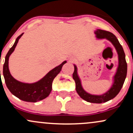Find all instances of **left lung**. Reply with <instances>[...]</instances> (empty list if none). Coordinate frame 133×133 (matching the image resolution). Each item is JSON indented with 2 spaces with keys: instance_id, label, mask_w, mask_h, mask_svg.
I'll list each match as a JSON object with an SVG mask.
<instances>
[{
  "instance_id": "1",
  "label": "left lung",
  "mask_w": 133,
  "mask_h": 133,
  "mask_svg": "<svg viewBox=\"0 0 133 133\" xmlns=\"http://www.w3.org/2000/svg\"><path fill=\"white\" fill-rule=\"evenodd\" d=\"M96 37L99 39H106L113 44L116 49L119 58V65L116 74L114 77V83L111 89L103 95H92L86 92L83 89L81 81L77 72V68L74 65V71L72 77L76 82V90L79 96L84 100L92 103H102L112 99L117 95L123 86L126 74H127V63L125 58V54L123 47L117 39L112 33L104 30L97 29L95 31Z\"/></svg>"
}]
</instances>
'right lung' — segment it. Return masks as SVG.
Segmentation results:
<instances>
[{
	"mask_svg": "<svg viewBox=\"0 0 133 133\" xmlns=\"http://www.w3.org/2000/svg\"><path fill=\"white\" fill-rule=\"evenodd\" d=\"M23 34L16 39L13 46L9 49L5 56V62L3 66V75L5 82L10 92L20 99L26 102L36 103L44 99L49 95L52 91V84L54 79L60 72L63 65L66 63L64 61L61 64L49 72L39 81L32 84L23 83L15 79L10 74L9 69V58L16 48L19 39Z\"/></svg>",
	"mask_w": 133,
	"mask_h": 133,
	"instance_id": "right-lung-1",
	"label": "right lung"
}]
</instances>
